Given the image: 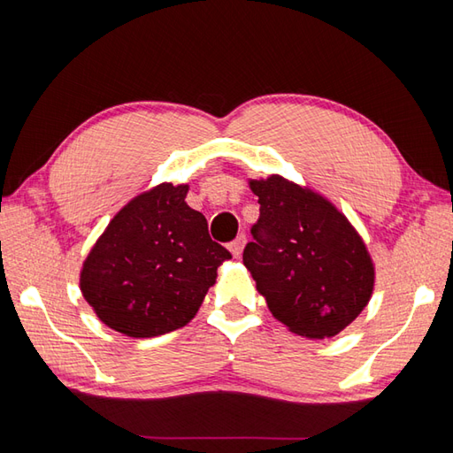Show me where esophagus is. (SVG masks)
I'll return each instance as SVG.
<instances>
[{
  "label": "esophagus",
  "instance_id": "1",
  "mask_svg": "<svg viewBox=\"0 0 453 453\" xmlns=\"http://www.w3.org/2000/svg\"><path fill=\"white\" fill-rule=\"evenodd\" d=\"M245 243H247V237L245 235H239L235 242L229 245V251H232V255L235 257V258H239L242 257V253H243V247H245Z\"/></svg>",
  "mask_w": 453,
  "mask_h": 453
}]
</instances>
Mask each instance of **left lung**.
I'll list each match as a JSON object with an SVG mask.
<instances>
[{
    "label": "left lung",
    "instance_id": "obj_1",
    "mask_svg": "<svg viewBox=\"0 0 453 453\" xmlns=\"http://www.w3.org/2000/svg\"><path fill=\"white\" fill-rule=\"evenodd\" d=\"M261 216L243 265L278 321L331 339L368 305L375 268L364 239L331 200L280 175L251 179Z\"/></svg>",
    "mask_w": 453,
    "mask_h": 453
}]
</instances>
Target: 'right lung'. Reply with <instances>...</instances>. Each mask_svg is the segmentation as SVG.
Here are the masks:
<instances>
[{"mask_svg": "<svg viewBox=\"0 0 453 453\" xmlns=\"http://www.w3.org/2000/svg\"><path fill=\"white\" fill-rule=\"evenodd\" d=\"M188 185L161 182L132 198L85 258L80 288L99 319L134 339L185 326L218 266L232 258L185 198Z\"/></svg>", "mask_w": 453, "mask_h": 453, "instance_id": "right-lung-1", "label": "right lung"}]
</instances>
